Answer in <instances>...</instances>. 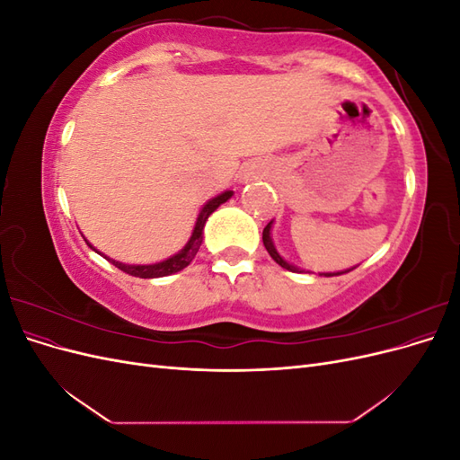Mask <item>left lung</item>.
<instances>
[{"instance_id":"8db88e82","label":"left lung","mask_w":460,"mask_h":460,"mask_svg":"<svg viewBox=\"0 0 460 460\" xmlns=\"http://www.w3.org/2000/svg\"><path fill=\"white\" fill-rule=\"evenodd\" d=\"M272 222L274 220H270L267 226H264V230H262V243H264V247H267V252H269V255L280 264L282 269H286V270H291V272H303L299 267H296V264H291V262H288L280 253L276 252V247H274V242H272ZM355 269V267H353ZM353 269H347V270H340V272H320V276H340V274H345V272H349V270H353Z\"/></svg>"}]
</instances>
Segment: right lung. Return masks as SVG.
<instances>
[{"instance_id":"obj_1","label":"right lung","mask_w":460,"mask_h":460,"mask_svg":"<svg viewBox=\"0 0 460 460\" xmlns=\"http://www.w3.org/2000/svg\"><path fill=\"white\" fill-rule=\"evenodd\" d=\"M232 196H234V191H232V190H226V191H222L220 196H217V198H213V199H208V201L201 207V211H199L198 220H196V226H193V232H191V235H190L188 243H186L182 249H180L178 253H174L172 257L164 259V261H159V262H153V264H124V262H120V261L109 259L107 255L100 253L86 238H84V240H86V243L93 249L95 253L103 255V259H107L109 262H113L117 269H120L122 272H127V274H130V276H137V278H163V276H169V274H174V272H180L182 269H186L188 264L193 261V257L198 255L199 247H201V242H203V228H205L207 218L211 217L222 203H226Z\"/></svg>"}]
</instances>
